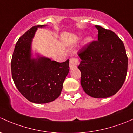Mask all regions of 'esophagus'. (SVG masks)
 Masks as SVG:
<instances>
[{
    "instance_id": "obj_1",
    "label": "esophagus",
    "mask_w": 133,
    "mask_h": 133,
    "mask_svg": "<svg viewBox=\"0 0 133 133\" xmlns=\"http://www.w3.org/2000/svg\"><path fill=\"white\" fill-rule=\"evenodd\" d=\"M79 59L76 57H72L70 59V63H69V66H70V68L71 70H73L74 68H77V66L78 64H79Z\"/></svg>"
}]
</instances>
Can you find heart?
Listing matches in <instances>:
<instances>
[{
    "label": "heart",
    "mask_w": 133,
    "mask_h": 133,
    "mask_svg": "<svg viewBox=\"0 0 133 133\" xmlns=\"http://www.w3.org/2000/svg\"><path fill=\"white\" fill-rule=\"evenodd\" d=\"M91 38H90V37H87V38L85 39V40H84V43H89V42L91 41Z\"/></svg>",
    "instance_id": "1"
}]
</instances>
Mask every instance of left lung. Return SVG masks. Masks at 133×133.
<instances>
[{"label":"left lung","instance_id":"obj_1","mask_svg":"<svg viewBox=\"0 0 133 133\" xmlns=\"http://www.w3.org/2000/svg\"><path fill=\"white\" fill-rule=\"evenodd\" d=\"M98 40L78 52L81 59V84L94 98H107L117 94L125 80L128 59L122 41L111 30L95 25Z\"/></svg>","mask_w":133,"mask_h":133}]
</instances>
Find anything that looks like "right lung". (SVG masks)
I'll use <instances>...</instances> for the list:
<instances>
[{
  "mask_svg": "<svg viewBox=\"0 0 133 133\" xmlns=\"http://www.w3.org/2000/svg\"><path fill=\"white\" fill-rule=\"evenodd\" d=\"M34 26L16 42L12 56V78L22 95L30 102L45 104L54 101L60 95L63 84L69 72V59L63 63L48 57H32L31 43L38 27Z\"/></svg>",
  "mask_w": 133,
  "mask_h": 133,
  "instance_id": "obj_1",
  "label": "right lung"
}]
</instances>
